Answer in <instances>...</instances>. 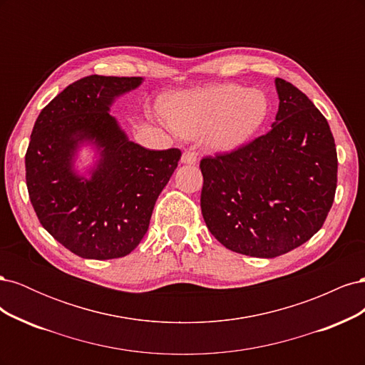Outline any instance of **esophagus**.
Returning a JSON list of instances; mask_svg holds the SVG:
<instances>
[{
    "label": "esophagus",
    "mask_w": 365,
    "mask_h": 365,
    "mask_svg": "<svg viewBox=\"0 0 365 365\" xmlns=\"http://www.w3.org/2000/svg\"><path fill=\"white\" fill-rule=\"evenodd\" d=\"M196 161H197V158H196V153L193 150H185L182 153V157H181L182 164H196Z\"/></svg>",
    "instance_id": "obj_1"
}]
</instances>
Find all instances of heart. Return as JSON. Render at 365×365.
Returning a JSON list of instances; mask_svg holds the SVG:
<instances>
[{"label": "heart", "instance_id": "1", "mask_svg": "<svg viewBox=\"0 0 365 365\" xmlns=\"http://www.w3.org/2000/svg\"><path fill=\"white\" fill-rule=\"evenodd\" d=\"M168 125L184 138L204 135L213 150H233L248 141L269 113L267 94L236 83L213 85L168 97L163 106Z\"/></svg>", "mask_w": 365, "mask_h": 365}]
</instances>
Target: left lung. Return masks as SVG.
<instances>
[{
    "mask_svg": "<svg viewBox=\"0 0 365 365\" xmlns=\"http://www.w3.org/2000/svg\"><path fill=\"white\" fill-rule=\"evenodd\" d=\"M279 111L264 135L201 160V212L225 248L272 259L323 227L336 190L332 132L292 83L275 79Z\"/></svg>",
    "mask_w": 365,
    "mask_h": 365,
    "instance_id": "1",
    "label": "left lung"
}]
</instances>
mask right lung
Returning <instances> with one entry per match:
<instances>
[{"mask_svg": "<svg viewBox=\"0 0 365 365\" xmlns=\"http://www.w3.org/2000/svg\"><path fill=\"white\" fill-rule=\"evenodd\" d=\"M141 77L86 76L42 109L26 153V182L41 225L83 259L125 257L149 228L161 190L181 158L180 149L150 150L129 141L109 114L115 97ZM83 140L101 150L90 180L72 170Z\"/></svg>", "mask_w": 365, "mask_h": 365, "instance_id": "add662e5", "label": "right lung"}]
</instances>
